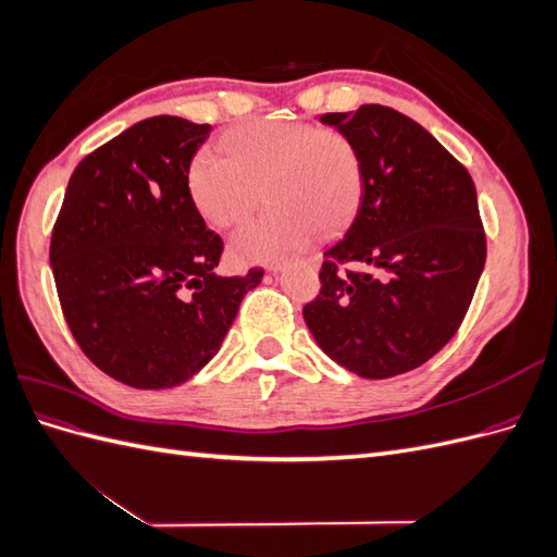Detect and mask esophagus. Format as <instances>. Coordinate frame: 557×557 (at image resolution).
<instances>
[{"label":"esophagus","instance_id":"1","mask_svg":"<svg viewBox=\"0 0 557 557\" xmlns=\"http://www.w3.org/2000/svg\"><path fill=\"white\" fill-rule=\"evenodd\" d=\"M267 269H269V272H272V274H278L281 269H283V264H281V262H276V264H269Z\"/></svg>","mask_w":557,"mask_h":557}]
</instances>
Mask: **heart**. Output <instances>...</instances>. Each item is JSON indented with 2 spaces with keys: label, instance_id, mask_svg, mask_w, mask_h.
<instances>
[{
  "label": "heart",
  "instance_id": "heart-1",
  "mask_svg": "<svg viewBox=\"0 0 557 557\" xmlns=\"http://www.w3.org/2000/svg\"><path fill=\"white\" fill-rule=\"evenodd\" d=\"M223 156L199 150L188 170L197 211L215 227H234L269 205L230 242L237 262H276L305 248L315 232L342 230L360 199L356 144L336 127L260 121L225 134Z\"/></svg>",
  "mask_w": 557,
  "mask_h": 557
}]
</instances>
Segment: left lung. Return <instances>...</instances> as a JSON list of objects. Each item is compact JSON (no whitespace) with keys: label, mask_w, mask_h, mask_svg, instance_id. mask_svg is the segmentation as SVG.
Returning a JSON list of instances; mask_svg holds the SVG:
<instances>
[{"label":"left lung","mask_w":557,"mask_h":557,"mask_svg":"<svg viewBox=\"0 0 557 557\" xmlns=\"http://www.w3.org/2000/svg\"><path fill=\"white\" fill-rule=\"evenodd\" d=\"M356 144L362 197L325 250L305 307L318 346L362 379L407 374L458 332L485 264V230L467 166L391 107L325 113Z\"/></svg>","instance_id":"left-lung-1"}]
</instances>
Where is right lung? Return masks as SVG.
<instances>
[{"mask_svg":"<svg viewBox=\"0 0 557 557\" xmlns=\"http://www.w3.org/2000/svg\"><path fill=\"white\" fill-rule=\"evenodd\" d=\"M211 125L153 115L83 158L50 234L66 325L88 360L139 391L195 376L262 281L215 276L223 239L197 211L188 170Z\"/></svg>","mask_w":557,"mask_h":557,"instance_id":"add662e5","label":"right lung"}]
</instances>
